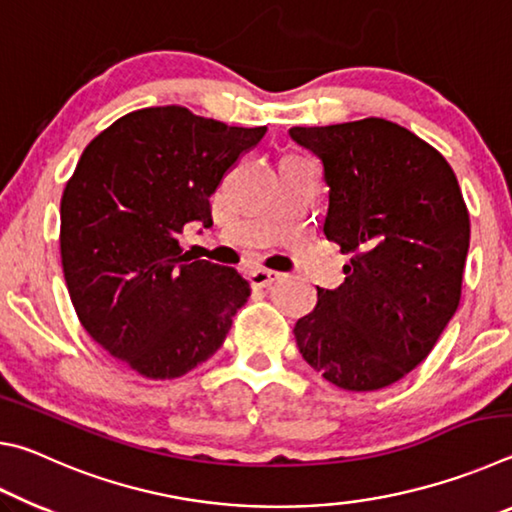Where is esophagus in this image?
Returning <instances> with one entry per match:
<instances>
[{
    "instance_id": "obj_1",
    "label": "esophagus",
    "mask_w": 512,
    "mask_h": 512,
    "mask_svg": "<svg viewBox=\"0 0 512 512\" xmlns=\"http://www.w3.org/2000/svg\"><path fill=\"white\" fill-rule=\"evenodd\" d=\"M248 280L255 289H264V287H271L275 280H280V273L268 271V268H255V271L248 273Z\"/></svg>"
}]
</instances>
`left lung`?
Returning <instances> with one entry per match:
<instances>
[{"instance_id": "obj_1", "label": "left lung", "mask_w": 512, "mask_h": 512, "mask_svg": "<svg viewBox=\"0 0 512 512\" xmlns=\"http://www.w3.org/2000/svg\"><path fill=\"white\" fill-rule=\"evenodd\" d=\"M329 187L323 232L350 253L296 334L302 359L345 391L391 386L427 359L461 302L470 214L452 167L393 121L296 126Z\"/></svg>"}]
</instances>
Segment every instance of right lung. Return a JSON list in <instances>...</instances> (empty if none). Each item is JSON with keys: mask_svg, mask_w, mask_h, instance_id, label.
<instances>
[{"mask_svg": "<svg viewBox=\"0 0 512 512\" xmlns=\"http://www.w3.org/2000/svg\"><path fill=\"white\" fill-rule=\"evenodd\" d=\"M266 126L241 128L183 106L128 112L85 146L60 201V257L81 325L149 379L212 357L250 284L183 255L189 223L212 225L210 196Z\"/></svg>", "mask_w": 512, "mask_h": 512, "instance_id": "1", "label": "right lung"}]
</instances>
